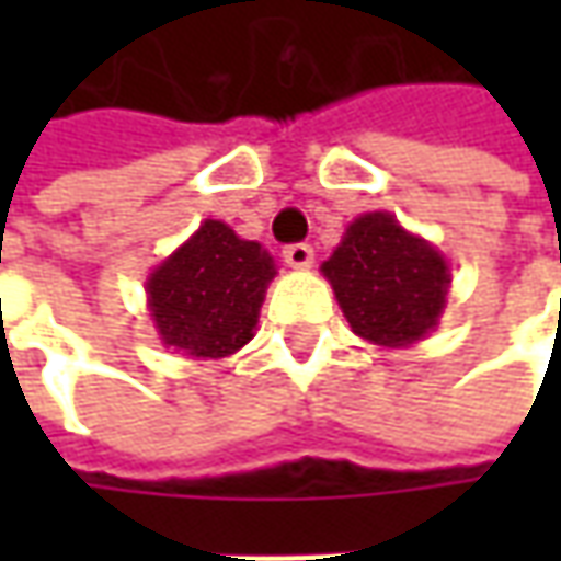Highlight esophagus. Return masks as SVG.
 I'll return each mask as SVG.
<instances>
[{"label": "esophagus", "instance_id": "1", "mask_svg": "<svg viewBox=\"0 0 561 561\" xmlns=\"http://www.w3.org/2000/svg\"><path fill=\"white\" fill-rule=\"evenodd\" d=\"M284 262L290 268H312L314 249L309 243H290V247H284Z\"/></svg>", "mask_w": 561, "mask_h": 561}]
</instances>
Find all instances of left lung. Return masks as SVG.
I'll use <instances>...</instances> for the list:
<instances>
[{
    "instance_id": "8db88e82",
    "label": "left lung",
    "mask_w": 561,
    "mask_h": 561,
    "mask_svg": "<svg viewBox=\"0 0 561 561\" xmlns=\"http://www.w3.org/2000/svg\"><path fill=\"white\" fill-rule=\"evenodd\" d=\"M324 274L353 331L380 346H405L427 334L449 287L440 252L405 233L387 211L356 218Z\"/></svg>"
}]
</instances>
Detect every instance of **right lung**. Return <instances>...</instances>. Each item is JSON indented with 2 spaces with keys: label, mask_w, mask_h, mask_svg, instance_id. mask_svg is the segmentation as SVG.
<instances>
[{
  "label": "right lung",
  "mask_w": 561,
  "mask_h": 561,
  "mask_svg": "<svg viewBox=\"0 0 561 561\" xmlns=\"http://www.w3.org/2000/svg\"><path fill=\"white\" fill-rule=\"evenodd\" d=\"M271 255L221 221H205L149 277V306L168 346L196 358H221L252 340Z\"/></svg>",
  "instance_id": "obj_1"
}]
</instances>
